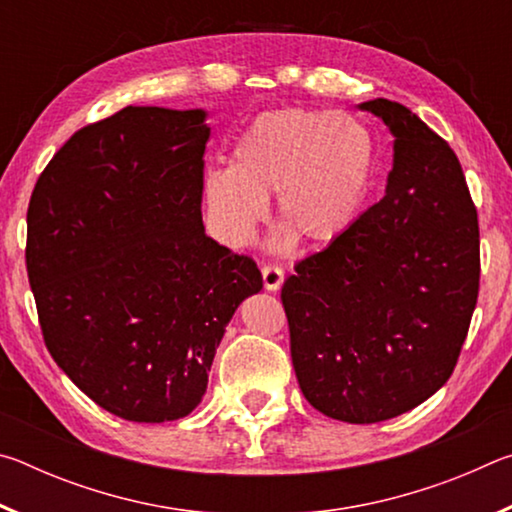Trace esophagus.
<instances>
[{
    "instance_id": "esophagus-1",
    "label": "esophagus",
    "mask_w": 512,
    "mask_h": 512,
    "mask_svg": "<svg viewBox=\"0 0 512 512\" xmlns=\"http://www.w3.org/2000/svg\"><path fill=\"white\" fill-rule=\"evenodd\" d=\"M262 277H264V287L268 291H277L284 282V271L277 264H264L262 266Z\"/></svg>"
}]
</instances>
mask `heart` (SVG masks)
<instances>
[{"mask_svg": "<svg viewBox=\"0 0 512 512\" xmlns=\"http://www.w3.org/2000/svg\"><path fill=\"white\" fill-rule=\"evenodd\" d=\"M375 142L345 112L284 108L259 115L239 137L230 169L207 171L203 198L223 244L241 248L277 198L280 244L291 235L307 246H327L348 232L366 207Z\"/></svg>", "mask_w": 512, "mask_h": 512, "instance_id": "heart-1", "label": "heart"}]
</instances>
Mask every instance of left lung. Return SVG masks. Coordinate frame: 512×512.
Returning <instances> with one entry per match:
<instances>
[{
	"label": "left lung",
	"instance_id": "obj_1",
	"mask_svg": "<svg viewBox=\"0 0 512 512\" xmlns=\"http://www.w3.org/2000/svg\"><path fill=\"white\" fill-rule=\"evenodd\" d=\"M391 128L386 196L300 259L282 287L307 402L350 424L415 409L452 377L479 298V219L461 162L402 103H359Z\"/></svg>",
	"mask_w": 512,
	"mask_h": 512
}]
</instances>
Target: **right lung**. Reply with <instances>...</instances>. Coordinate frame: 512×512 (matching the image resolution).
I'll list each match as a JSON object with an SVG mask.
<instances>
[{
    "label": "right lung",
    "mask_w": 512,
    "mask_h": 512,
    "mask_svg": "<svg viewBox=\"0 0 512 512\" xmlns=\"http://www.w3.org/2000/svg\"><path fill=\"white\" fill-rule=\"evenodd\" d=\"M205 110L128 106L76 131L40 173L27 273L45 345L101 409L167 422L203 400L248 255L203 228Z\"/></svg>",
    "instance_id": "1"
}]
</instances>
